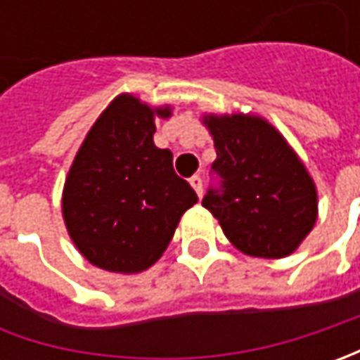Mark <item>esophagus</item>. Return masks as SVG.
<instances>
[{
    "instance_id": "34e87169",
    "label": "esophagus",
    "mask_w": 360,
    "mask_h": 360,
    "mask_svg": "<svg viewBox=\"0 0 360 360\" xmlns=\"http://www.w3.org/2000/svg\"><path fill=\"white\" fill-rule=\"evenodd\" d=\"M190 184H192V188L196 190V194H198V196H202V178L198 176V174L190 178Z\"/></svg>"
}]
</instances>
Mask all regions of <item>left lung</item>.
I'll return each mask as SVG.
<instances>
[{
	"mask_svg": "<svg viewBox=\"0 0 360 360\" xmlns=\"http://www.w3.org/2000/svg\"><path fill=\"white\" fill-rule=\"evenodd\" d=\"M214 138L212 174L202 206L238 250L283 258L297 250L316 222V188L283 136L255 116H206Z\"/></svg>",
	"mask_w": 360,
	"mask_h": 360,
	"instance_id": "1",
	"label": "left lung"
}]
</instances>
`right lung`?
Here are the masks:
<instances>
[{"label": "right lung", "instance_id": "right-lung-1", "mask_svg": "<svg viewBox=\"0 0 360 360\" xmlns=\"http://www.w3.org/2000/svg\"><path fill=\"white\" fill-rule=\"evenodd\" d=\"M152 110L122 94L91 126L63 188V220L77 250L110 272H142L172 240L180 216L198 202L174 172L172 152L154 146Z\"/></svg>", "mask_w": 360, "mask_h": 360}]
</instances>
